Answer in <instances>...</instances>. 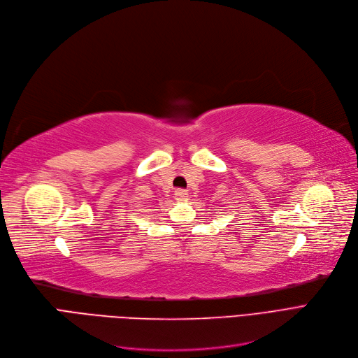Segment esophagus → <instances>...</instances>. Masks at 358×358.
<instances>
[{"mask_svg":"<svg viewBox=\"0 0 358 358\" xmlns=\"http://www.w3.org/2000/svg\"><path fill=\"white\" fill-rule=\"evenodd\" d=\"M175 198L178 201H185L186 198H188V192H186L185 189H176L175 191Z\"/></svg>","mask_w":358,"mask_h":358,"instance_id":"esophagus-1","label":"esophagus"}]
</instances>
